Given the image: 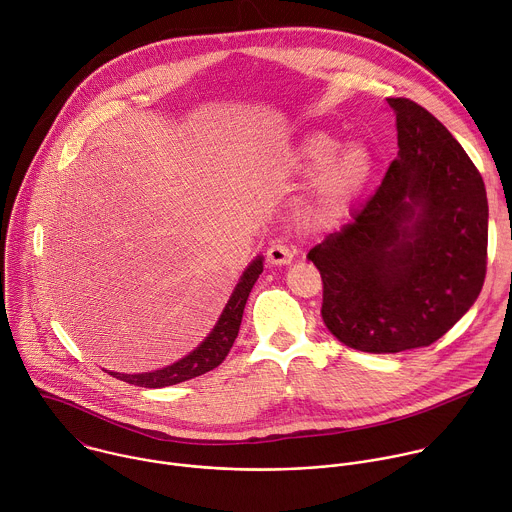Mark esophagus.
I'll return each mask as SVG.
<instances>
[{"instance_id":"34e87169","label":"esophagus","mask_w":512,"mask_h":512,"mask_svg":"<svg viewBox=\"0 0 512 512\" xmlns=\"http://www.w3.org/2000/svg\"><path fill=\"white\" fill-rule=\"evenodd\" d=\"M294 258V248L282 244V242H274L268 252H266V260L272 264V266H284V264H290Z\"/></svg>"}]
</instances>
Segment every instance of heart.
Wrapping results in <instances>:
<instances>
[{
  "label": "heart",
  "instance_id": "obj_1",
  "mask_svg": "<svg viewBox=\"0 0 512 512\" xmlns=\"http://www.w3.org/2000/svg\"><path fill=\"white\" fill-rule=\"evenodd\" d=\"M373 153L361 143L343 141L331 133H313L296 149V169L317 175L315 206L325 218H343L361 195L373 173Z\"/></svg>",
  "mask_w": 512,
  "mask_h": 512
}]
</instances>
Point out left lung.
I'll list each match as a JSON object with an SVG mask.
<instances>
[{"label":"left lung","mask_w":512,"mask_h":512,"mask_svg":"<svg viewBox=\"0 0 512 512\" xmlns=\"http://www.w3.org/2000/svg\"><path fill=\"white\" fill-rule=\"evenodd\" d=\"M397 159L381 185L309 258L323 278V321L347 347L399 353L446 335L486 276L482 175L418 102L387 98Z\"/></svg>","instance_id":"1"}]
</instances>
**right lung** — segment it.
<instances>
[{
	"instance_id": "1",
	"label": "right lung",
	"mask_w": 512,
	"mask_h": 512,
	"mask_svg": "<svg viewBox=\"0 0 512 512\" xmlns=\"http://www.w3.org/2000/svg\"><path fill=\"white\" fill-rule=\"evenodd\" d=\"M262 268H264L262 256L252 260V264L240 276V282L236 284V288H234V292H232V296L226 304V309L220 315L212 333L187 357H183L177 363L167 365L163 369L151 371V373L127 375V373L111 371V375L121 379V381L131 383V385H139V387H167V385H175V383L193 379L197 375H203V373L216 369L228 357V353H230V349H232V345L238 337L246 300L250 296V290H252L254 282L258 280Z\"/></svg>"
}]
</instances>
